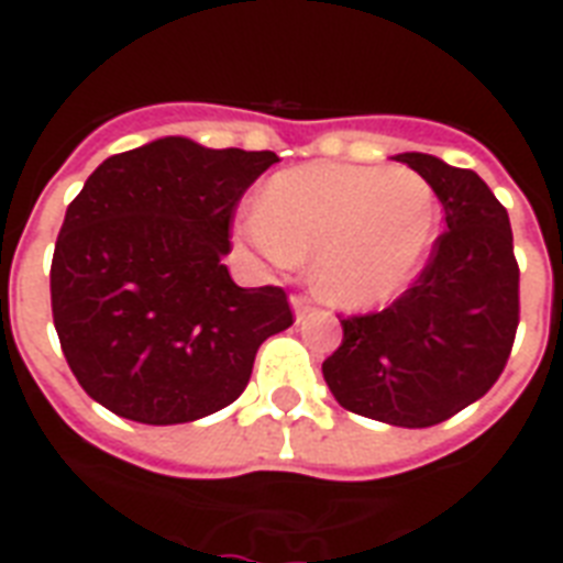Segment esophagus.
<instances>
[{
    "mask_svg": "<svg viewBox=\"0 0 563 563\" xmlns=\"http://www.w3.org/2000/svg\"><path fill=\"white\" fill-rule=\"evenodd\" d=\"M291 312H295V318H298V321H307L309 303L303 298H291Z\"/></svg>",
    "mask_w": 563,
    "mask_h": 563,
    "instance_id": "esophagus-1",
    "label": "esophagus"
}]
</instances>
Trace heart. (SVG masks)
Masks as SVG:
<instances>
[{
    "label": "heart",
    "instance_id": "1",
    "mask_svg": "<svg viewBox=\"0 0 563 563\" xmlns=\"http://www.w3.org/2000/svg\"><path fill=\"white\" fill-rule=\"evenodd\" d=\"M441 201L409 169L309 163L274 175L239 245L289 268L312 254V286L339 309H374L409 289L435 251Z\"/></svg>",
    "mask_w": 563,
    "mask_h": 563
}]
</instances>
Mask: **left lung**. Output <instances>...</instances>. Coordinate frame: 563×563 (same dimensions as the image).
<instances>
[{
    "label": "left lung",
    "instance_id": "8db88e82",
    "mask_svg": "<svg viewBox=\"0 0 563 563\" xmlns=\"http://www.w3.org/2000/svg\"><path fill=\"white\" fill-rule=\"evenodd\" d=\"M394 161L435 189L446 233L391 307L342 321V344L321 371L344 409L423 429L467 409L503 374L517 333L520 272L506 207L476 172L420 152Z\"/></svg>",
    "mask_w": 563,
    "mask_h": 563
}]
</instances>
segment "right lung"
<instances>
[{
    "label": "right lung",
    "instance_id": "1",
    "mask_svg": "<svg viewBox=\"0 0 563 563\" xmlns=\"http://www.w3.org/2000/svg\"><path fill=\"white\" fill-rule=\"evenodd\" d=\"M277 161L161 136L87 178L52 256V316L92 400L172 427L245 391L260 344L291 327V309L277 286H236L221 260L233 207Z\"/></svg>",
    "mask_w": 563,
    "mask_h": 563
}]
</instances>
